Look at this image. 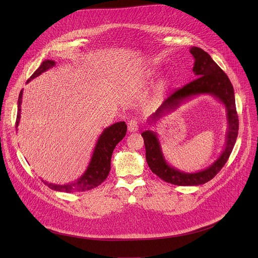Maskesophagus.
Here are the masks:
<instances>
[{
    "instance_id": "obj_1",
    "label": "esophagus",
    "mask_w": 258,
    "mask_h": 258,
    "mask_svg": "<svg viewBox=\"0 0 258 258\" xmlns=\"http://www.w3.org/2000/svg\"><path fill=\"white\" fill-rule=\"evenodd\" d=\"M127 130H128V132H131V133L137 132V131L139 130V124H138V122H137L135 119L130 120L128 123H127Z\"/></svg>"
}]
</instances>
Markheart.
I'll return each instance as SVG.
<instances>
[{"mask_svg": "<svg viewBox=\"0 0 258 258\" xmlns=\"http://www.w3.org/2000/svg\"><path fill=\"white\" fill-rule=\"evenodd\" d=\"M167 81L166 80H162V81H160L159 83H158V85L156 86V88H155V96L156 97H159L162 93H163V91L166 89V87H167Z\"/></svg>", "mask_w": 258, "mask_h": 258, "instance_id": "b5f03b06", "label": "heart"}]
</instances>
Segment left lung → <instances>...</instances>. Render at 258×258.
<instances>
[{"instance_id": "left-lung-1", "label": "left lung", "mask_w": 258, "mask_h": 258, "mask_svg": "<svg viewBox=\"0 0 258 258\" xmlns=\"http://www.w3.org/2000/svg\"><path fill=\"white\" fill-rule=\"evenodd\" d=\"M190 53L195 59L193 72L197 79L165 99L156 112L149 117L148 123L155 125L160 118L174 111L181 104L201 95H210L226 108L228 131L222 154L208 167L196 172H186L171 166L164 157L157 133L153 131L142 133L146 148V160L150 169L164 181L176 186H199L213 178L228 161L239 130L234 88L228 76L201 48L192 47Z\"/></svg>"}]
</instances>
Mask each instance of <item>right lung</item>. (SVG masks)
I'll return each instance as SVG.
<instances>
[{"label":"right lung","instance_id":"add662e5","mask_svg":"<svg viewBox=\"0 0 258 258\" xmlns=\"http://www.w3.org/2000/svg\"><path fill=\"white\" fill-rule=\"evenodd\" d=\"M56 65L54 60H45L40 65V67L34 71L33 75L27 80L26 84H28L31 80L36 77L41 76L43 72L48 69L54 67ZM22 94L23 90H21L17 102L18 112L16 119V130L18 131V125L20 122V112H21V103H22ZM126 124L124 121H119L113 123L110 126L103 130L101 135L99 136L96 146L94 148L90 163L86 169V171L75 181L65 183V185H56V183L48 182L43 180L46 185L58 192L65 193H76V192H84L98 187L99 185L107 178L110 169H111V156L115 146L124 138L126 134Z\"/></svg>","mask_w":258,"mask_h":258}]
</instances>
